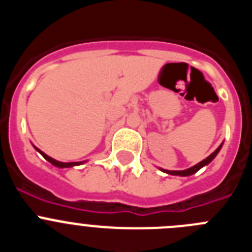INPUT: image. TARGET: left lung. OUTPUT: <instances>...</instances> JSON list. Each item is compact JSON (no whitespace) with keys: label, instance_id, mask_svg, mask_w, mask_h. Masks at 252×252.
<instances>
[{"label":"left lung","instance_id":"left-lung-1","mask_svg":"<svg viewBox=\"0 0 252 252\" xmlns=\"http://www.w3.org/2000/svg\"><path fill=\"white\" fill-rule=\"evenodd\" d=\"M222 145H223V142H222L221 145L218 146L217 149H216L215 151H213L209 157H207L206 159L202 160V161H199L198 164H195L194 166H192V168L189 169H186V170H165V169H161L160 168V170L164 171V173H166V174H170V175H179V177H189V175L194 174V173H197L199 169H202L203 166H207L209 164V162L212 161L213 159H215L216 157H217V154L220 153V150H221Z\"/></svg>","mask_w":252,"mask_h":252}]
</instances>
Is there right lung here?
<instances>
[{"mask_svg": "<svg viewBox=\"0 0 252 252\" xmlns=\"http://www.w3.org/2000/svg\"><path fill=\"white\" fill-rule=\"evenodd\" d=\"M35 150L37 151V153H40L41 155L44 157V159L48 160L49 162H51L54 166H58V168H73V166H77V165H81V164H84L86 161H74V162H63V161H58V160L53 159V158H50L49 155H46L45 153H43V151L40 150V149H37L36 146H34Z\"/></svg>", "mask_w": 252, "mask_h": 252, "instance_id": "add662e5", "label": "right lung"}]
</instances>
